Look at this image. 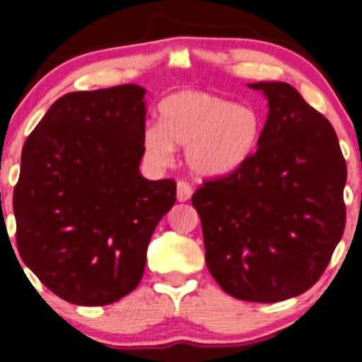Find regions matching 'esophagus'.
<instances>
[{"mask_svg": "<svg viewBox=\"0 0 362 362\" xmlns=\"http://www.w3.org/2000/svg\"><path fill=\"white\" fill-rule=\"evenodd\" d=\"M192 194H194V189L187 180H178L177 182V199L180 202H187L190 199Z\"/></svg>", "mask_w": 362, "mask_h": 362, "instance_id": "34e87169", "label": "esophagus"}]
</instances>
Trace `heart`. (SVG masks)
<instances>
[{"instance_id":"1","label":"heart","mask_w":362,"mask_h":362,"mask_svg":"<svg viewBox=\"0 0 362 362\" xmlns=\"http://www.w3.org/2000/svg\"><path fill=\"white\" fill-rule=\"evenodd\" d=\"M262 120L249 105L207 91L184 90L163 100L160 123H148L141 134L144 157L150 165H172L177 147L197 175L223 177L244 167L257 150Z\"/></svg>"}]
</instances>
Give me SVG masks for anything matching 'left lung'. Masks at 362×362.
<instances>
[{"label":"left lung","instance_id":"1","mask_svg":"<svg viewBox=\"0 0 362 362\" xmlns=\"http://www.w3.org/2000/svg\"><path fill=\"white\" fill-rule=\"evenodd\" d=\"M269 100L259 148L244 167L192 195L205 262L227 294L281 303L326 271L346 226V160L326 117L282 81L250 85Z\"/></svg>","mask_w":362,"mask_h":362}]
</instances>
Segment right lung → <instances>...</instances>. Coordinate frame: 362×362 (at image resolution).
<instances>
[{
	"label": "right lung",
	"mask_w": 362,
	"mask_h": 362,
	"mask_svg": "<svg viewBox=\"0 0 362 362\" xmlns=\"http://www.w3.org/2000/svg\"><path fill=\"white\" fill-rule=\"evenodd\" d=\"M144 95L139 85L63 95L23 147L18 252L66 303L107 305L130 294L175 204V180L140 175Z\"/></svg>",
	"instance_id": "1"
}]
</instances>
